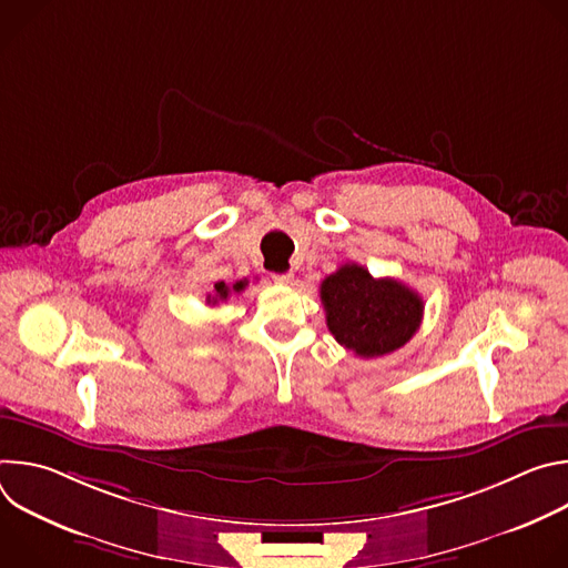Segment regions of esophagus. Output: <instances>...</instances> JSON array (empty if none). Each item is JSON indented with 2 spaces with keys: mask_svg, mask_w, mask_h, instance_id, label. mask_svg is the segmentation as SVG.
<instances>
[{
  "mask_svg": "<svg viewBox=\"0 0 568 568\" xmlns=\"http://www.w3.org/2000/svg\"><path fill=\"white\" fill-rule=\"evenodd\" d=\"M272 278H274V283H278V285H290V283L294 281V274H292V272H285V274H274Z\"/></svg>",
  "mask_w": 568,
  "mask_h": 568,
  "instance_id": "34e87169",
  "label": "esophagus"
}]
</instances>
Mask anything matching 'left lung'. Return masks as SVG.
I'll list each match as a JSON object with an SVG mask.
<instances>
[{
	"label": "left lung",
	"instance_id": "8db88e82",
	"mask_svg": "<svg viewBox=\"0 0 568 568\" xmlns=\"http://www.w3.org/2000/svg\"><path fill=\"white\" fill-rule=\"evenodd\" d=\"M321 303L333 337L371 359L407 344L423 321V298L395 278H373L357 263L342 265L321 283Z\"/></svg>",
	"mask_w": 568,
	"mask_h": 568
}]
</instances>
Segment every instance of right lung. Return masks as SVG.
<instances>
[{"mask_svg":"<svg viewBox=\"0 0 568 568\" xmlns=\"http://www.w3.org/2000/svg\"><path fill=\"white\" fill-rule=\"evenodd\" d=\"M245 285H247V281H237V283H233V287H229L226 283H222V281H220V283H215V285H213V294H209V296H206V303H209V305H217L220 301H226L231 292L240 294L242 290H245Z\"/></svg>","mask_w":568,"mask_h":568,"instance_id":"obj_1","label":"right lung"}]
</instances>
